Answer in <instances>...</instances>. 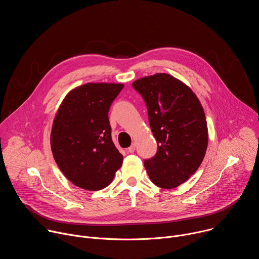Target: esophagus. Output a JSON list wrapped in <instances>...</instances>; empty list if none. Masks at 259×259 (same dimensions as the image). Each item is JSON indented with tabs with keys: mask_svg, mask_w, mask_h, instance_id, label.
Instances as JSON below:
<instances>
[{
	"mask_svg": "<svg viewBox=\"0 0 259 259\" xmlns=\"http://www.w3.org/2000/svg\"><path fill=\"white\" fill-rule=\"evenodd\" d=\"M127 152H128V153H130V154H132V153H134V152H135V143H132V144H131V146H129V147H128Z\"/></svg>",
	"mask_w": 259,
	"mask_h": 259,
	"instance_id": "esophagus-1",
	"label": "esophagus"
}]
</instances>
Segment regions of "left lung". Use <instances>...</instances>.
Segmentation results:
<instances>
[{"label":"left lung","mask_w":259,"mask_h":259,"mask_svg":"<svg viewBox=\"0 0 259 259\" xmlns=\"http://www.w3.org/2000/svg\"><path fill=\"white\" fill-rule=\"evenodd\" d=\"M132 87L142 96L156 155L144 160L151 180L162 189L186 182L200 167L208 145V128L203 106L196 94L167 73L141 78Z\"/></svg>","instance_id":"8db88e82"}]
</instances>
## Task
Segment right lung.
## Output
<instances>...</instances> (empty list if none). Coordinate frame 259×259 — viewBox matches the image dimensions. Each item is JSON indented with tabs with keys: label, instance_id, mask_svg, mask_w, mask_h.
<instances>
[{
	"label": "right lung",
	"instance_id": "1",
	"mask_svg": "<svg viewBox=\"0 0 259 259\" xmlns=\"http://www.w3.org/2000/svg\"><path fill=\"white\" fill-rule=\"evenodd\" d=\"M123 84L88 83L71 90L60 104L51 131V150L75 186L99 191L113 181L123 156L112 140L108 110Z\"/></svg>",
	"mask_w": 259,
	"mask_h": 259
}]
</instances>
